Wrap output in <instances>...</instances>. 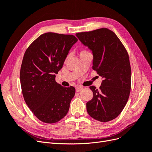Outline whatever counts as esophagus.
Instances as JSON below:
<instances>
[{"label": "esophagus", "mask_w": 152, "mask_h": 152, "mask_svg": "<svg viewBox=\"0 0 152 152\" xmlns=\"http://www.w3.org/2000/svg\"><path fill=\"white\" fill-rule=\"evenodd\" d=\"M82 89H83V87H77L75 88V90H76L77 92H80Z\"/></svg>", "instance_id": "34e87169"}]
</instances>
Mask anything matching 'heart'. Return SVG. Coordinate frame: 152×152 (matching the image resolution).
I'll return each mask as SVG.
<instances>
[{"mask_svg": "<svg viewBox=\"0 0 152 152\" xmlns=\"http://www.w3.org/2000/svg\"><path fill=\"white\" fill-rule=\"evenodd\" d=\"M87 52H88V51H87V50H81V51H80V54H82V53H87Z\"/></svg>", "mask_w": 152, "mask_h": 152, "instance_id": "b5f03b06", "label": "heart"}]
</instances>
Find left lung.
Listing matches in <instances>:
<instances>
[{"label":"left lung","mask_w":152,"mask_h":152,"mask_svg":"<svg viewBox=\"0 0 152 152\" xmlns=\"http://www.w3.org/2000/svg\"><path fill=\"white\" fill-rule=\"evenodd\" d=\"M76 36L93 51V69L103 79L99 89L89 87L93 98L86 103L87 113L96 121H112L122 112L129 97L131 68L128 53L116 34L108 28L80 32Z\"/></svg>","instance_id":"left-lung-1"}]
</instances>
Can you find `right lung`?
<instances>
[{"label":"right lung","instance_id":"1","mask_svg":"<svg viewBox=\"0 0 152 152\" xmlns=\"http://www.w3.org/2000/svg\"><path fill=\"white\" fill-rule=\"evenodd\" d=\"M77 39L73 35L48 32L40 35L27 48L20 70L25 103L39 120L53 124L67 114L74 87H63L55 80L68 53Z\"/></svg>","mask_w":152,"mask_h":152}]
</instances>
